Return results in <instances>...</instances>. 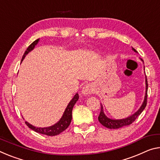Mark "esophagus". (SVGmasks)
<instances>
[{"mask_svg": "<svg viewBox=\"0 0 160 160\" xmlns=\"http://www.w3.org/2000/svg\"><path fill=\"white\" fill-rule=\"evenodd\" d=\"M92 92H93V87L90 84L84 85V87L82 88V90H81V94L83 96L89 95Z\"/></svg>", "mask_w": 160, "mask_h": 160, "instance_id": "esophagus-1", "label": "esophagus"}]
</instances>
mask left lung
<instances>
[{
  "instance_id": "left-lung-1",
  "label": "left lung",
  "mask_w": 160,
  "mask_h": 160,
  "mask_svg": "<svg viewBox=\"0 0 160 160\" xmlns=\"http://www.w3.org/2000/svg\"><path fill=\"white\" fill-rule=\"evenodd\" d=\"M132 50L134 52H138L135 48H132ZM140 60L144 62L143 60L142 59V58H140ZM145 85H146V88H145L146 90H145V95H144L143 102H142V105L140 106V108L138 109V110L134 113L133 115L129 116L126 118L120 119V120H115V119L109 118L108 117L105 115V112H104V110H103V106L102 104H100L101 110H100V115H99V117H98L99 122H100L102 124L103 126H105V128H109V129H118V128H122V127L131 125V124L137 118H138V117L140 115L147 105V98H148V80H147L146 76H145Z\"/></svg>"
}]
</instances>
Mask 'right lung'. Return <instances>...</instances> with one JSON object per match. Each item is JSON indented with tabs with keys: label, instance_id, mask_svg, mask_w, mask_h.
<instances>
[{
	"label": "right lung",
	"instance_id": "right-lung-1",
	"mask_svg": "<svg viewBox=\"0 0 160 160\" xmlns=\"http://www.w3.org/2000/svg\"><path fill=\"white\" fill-rule=\"evenodd\" d=\"M40 39L38 38L35 40L33 42H32V43L29 45L28 48H27V50H25L23 55H22L21 62L22 60H23L25 57L26 56L30 51H32V50L34 49L35 45L38 43ZM78 99H79V95H78V93H76L72 100H70V102L68 103L67 108H65L64 112H63L62 118L60 119V120L58 121V122L54 124L53 125L46 127V128H38V127L32 125L31 124L28 122H25V124H26L27 126L29 128H30L32 130H34L35 132H36L38 133L42 134V135H45L48 136H55L59 135V134L61 133L62 132L66 130L68 128V126L70 125L71 120H72V108L74 107L76 102L78 100Z\"/></svg>",
	"mask_w": 160,
	"mask_h": 160
}]
</instances>
